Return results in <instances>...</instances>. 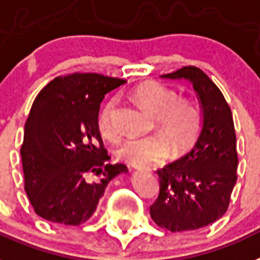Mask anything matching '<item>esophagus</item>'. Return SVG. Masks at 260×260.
<instances>
[{
    "instance_id": "34e87169",
    "label": "esophagus",
    "mask_w": 260,
    "mask_h": 260,
    "mask_svg": "<svg viewBox=\"0 0 260 260\" xmlns=\"http://www.w3.org/2000/svg\"><path fill=\"white\" fill-rule=\"evenodd\" d=\"M133 167H134V169H141V165H133Z\"/></svg>"
}]
</instances>
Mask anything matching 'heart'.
I'll list each match as a JSON object with an SVG mask.
<instances>
[{
	"instance_id": "heart-1",
	"label": "heart",
	"mask_w": 260,
	"mask_h": 260,
	"mask_svg": "<svg viewBox=\"0 0 260 260\" xmlns=\"http://www.w3.org/2000/svg\"><path fill=\"white\" fill-rule=\"evenodd\" d=\"M132 98L143 110L154 115L155 126L171 143L175 153L183 151L197 141L202 130L203 115L191 98L179 96L174 87L156 81H147L135 87ZM117 100L111 98L98 114V128L107 141L115 142L121 132L115 121ZM162 135L127 138L117 147V156L132 165H143L164 159L169 143Z\"/></svg>"
}]
</instances>
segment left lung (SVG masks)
<instances>
[{"label":"left lung","mask_w":260,"mask_h":260,"mask_svg":"<svg viewBox=\"0 0 260 260\" xmlns=\"http://www.w3.org/2000/svg\"><path fill=\"white\" fill-rule=\"evenodd\" d=\"M162 77L192 83L202 104L203 128L186 155L156 170L159 194L150 206V215L173 233L198 230L222 218L237 183L233 114L219 87L197 66H183Z\"/></svg>","instance_id":"1"}]
</instances>
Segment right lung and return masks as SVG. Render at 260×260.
<instances>
[{
	"label": "right lung",
	"mask_w": 260,
	"mask_h": 260,
	"mask_svg": "<svg viewBox=\"0 0 260 260\" xmlns=\"http://www.w3.org/2000/svg\"><path fill=\"white\" fill-rule=\"evenodd\" d=\"M125 82L74 72L50 81L36 96L21 158L25 191L41 218L82 224L94 214L107 183L127 171L123 164H107L110 156L98 128L105 94Z\"/></svg>",
	"instance_id": "1"
}]
</instances>
